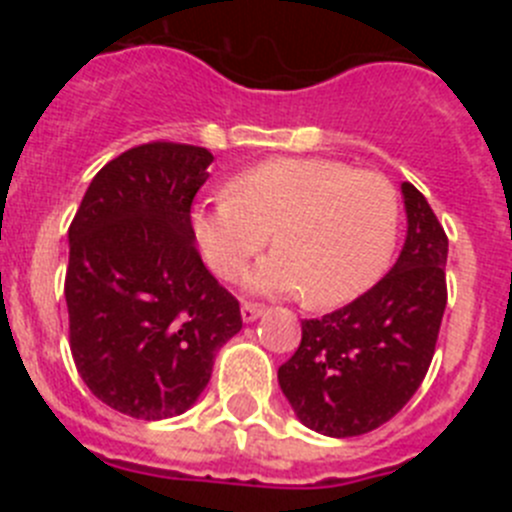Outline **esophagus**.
Wrapping results in <instances>:
<instances>
[{"label": "esophagus", "instance_id": "obj_1", "mask_svg": "<svg viewBox=\"0 0 512 512\" xmlns=\"http://www.w3.org/2000/svg\"><path fill=\"white\" fill-rule=\"evenodd\" d=\"M241 315H243V323H253V320H259L261 315H264V307L253 305V302H243Z\"/></svg>", "mask_w": 512, "mask_h": 512}]
</instances>
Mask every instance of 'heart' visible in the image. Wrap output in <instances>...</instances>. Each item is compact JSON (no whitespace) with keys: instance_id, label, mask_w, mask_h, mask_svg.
Returning <instances> with one entry per match:
<instances>
[{"instance_id":"1","label":"heart","mask_w":512,"mask_h":512,"mask_svg":"<svg viewBox=\"0 0 512 512\" xmlns=\"http://www.w3.org/2000/svg\"><path fill=\"white\" fill-rule=\"evenodd\" d=\"M400 228L397 192L382 174L336 158H271L235 174L228 194L192 210V233L217 277H246L259 295H305L312 307L356 300L382 279Z\"/></svg>"}]
</instances>
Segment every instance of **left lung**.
<instances>
[{
    "label": "left lung",
    "instance_id": "8db88e82",
    "mask_svg": "<svg viewBox=\"0 0 512 512\" xmlns=\"http://www.w3.org/2000/svg\"><path fill=\"white\" fill-rule=\"evenodd\" d=\"M408 235L387 277L351 305L302 323L279 387L297 418L323 436H361L418 392L446 310L449 238L423 194L402 182Z\"/></svg>",
    "mask_w": 512,
    "mask_h": 512
}]
</instances>
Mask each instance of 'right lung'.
Here are the masks:
<instances>
[{"instance_id": "obj_1", "label": "right lung", "mask_w": 512, "mask_h": 512, "mask_svg": "<svg viewBox=\"0 0 512 512\" xmlns=\"http://www.w3.org/2000/svg\"><path fill=\"white\" fill-rule=\"evenodd\" d=\"M212 153L143 143L89 184L69 228L66 307L74 364L92 395L130 418L182 415L241 307L194 246L192 200Z\"/></svg>"}]
</instances>
